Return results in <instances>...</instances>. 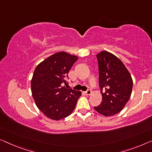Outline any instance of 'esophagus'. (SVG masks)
Returning <instances> with one entry per match:
<instances>
[{"label":"esophagus","mask_w":152,"mask_h":152,"mask_svg":"<svg viewBox=\"0 0 152 152\" xmlns=\"http://www.w3.org/2000/svg\"><path fill=\"white\" fill-rule=\"evenodd\" d=\"M91 94H92V91L91 89H88L87 91H85V94L87 95V96H90Z\"/></svg>","instance_id":"esophagus-1"}]
</instances>
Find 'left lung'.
I'll return each mask as SVG.
<instances>
[{
  "instance_id": "1",
  "label": "left lung",
  "mask_w": 152,
  "mask_h": 152,
  "mask_svg": "<svg viewBox=\"0 0 152 152\" xmlns=\"http://www.w3.org/2000/svg\"><path fill=\"white\" fill-rule=\"evenodd\" d=\"M96 56L103 101L94 108L104 116H113L122 110L130 99L132 78L121 61L113 54L104 50Z\"/></svg>"
}]
</instances>
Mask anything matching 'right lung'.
Here are the masks:
<instances>
[{
  "mask_svg": "<svg viewBox=\"0 0 152 152\" xmlns=\"http://www.w3.org/2000/svg\"><path fill=\"white\" fill-rule=\"evenodd\" d=\"M78 56L58 52L37 65L31 80V91L37 108L47 117L60 120L71 114L81 91L67 89L68 73Z\"/></svg>",
  "mask_w": 152,
  "mask_h": 152,
  "instance_id": "right-lung-1",
  "label": "right lung"
}]
</instances>
